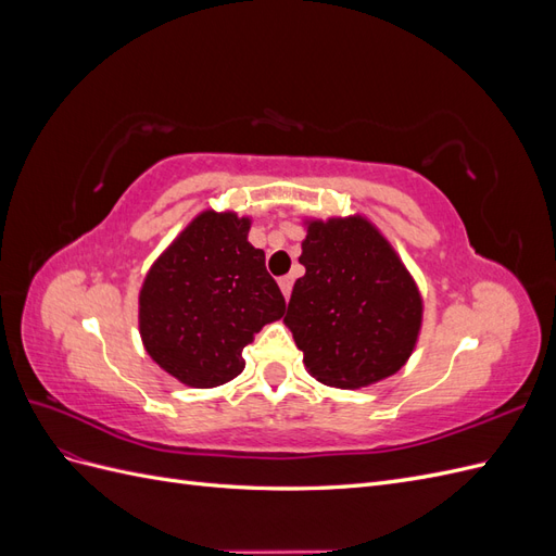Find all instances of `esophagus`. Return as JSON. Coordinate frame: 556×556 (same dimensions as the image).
<instances>
[{
  "mask_svg": "<svg viewBox=\"0 0 556 556\" xmlns=\"http://www.w3.org/2000/svg\"><path fill=\"white\" fill-rule=\"evenodd\" d=\"M278 285H280V290H282L285 299H290L292 288H294V278H292V276H282V278L278 280Z\"/></svg>",
  "mask_w": 556,
  "mask_h": 556,
  "instance_id": "esophagus-1",
  "label": "esophagus"
}]
</instances>
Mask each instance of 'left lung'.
Returning a JSON list of instances; mask_svg holds the SVG:
<instances>
[{"label":"left lung","instance_id":"1","mask_svg":"<svg viewBox=\"0 0 556 556\" xmlns=\"http://www.w3.org/2000/svg\"><path fill=\"white\" fill-rule=\"evenodd\" d=\"M285 323L319 382L357 390L396 374L415 348L422 296L364 217L308 223Z\"/></svg>","mask_w":556,"mask_h":556}]
</instances>
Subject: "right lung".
Here are the masks:
<instances>
[{
  "mask_svg": "<svg viewBox=\"0 0 556 556\" xmlns=\"http://www.w3.org/2000/svg\"><path fill=\"white\" fill-rule=\"evenodd\" d=\"M248 217L206 211L150 268L139 296L141 339L166 374L217 387L243 371V348L280 319L285 296L248 243Z\"/></svg>",
  "mask_w": 556,
  "mask_h": 556,
  "instance_id": "obj_1",
  "label": "right lung"
}]
</instances>
